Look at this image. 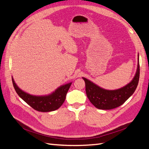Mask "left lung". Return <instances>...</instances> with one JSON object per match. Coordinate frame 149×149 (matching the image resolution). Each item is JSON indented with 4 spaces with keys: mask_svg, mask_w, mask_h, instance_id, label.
<instances>
[{
    "mask_svg": "<svg viewBox=\"0 0 149 149\" xmlns=\"http://www.w3.org/2000/svg\"><path fill=\"white\" fill-rule=\"evenodd\" d=\"M140 76V65L138 55V64L136 75L130 83L116 90H106L85 78L86 93L89 100L97 109L108 110L118 107L132 95L137 87Z\"/></svg>",
    "mask_w": 149,
    "mask_h": 149,
    "instance_id": "obj_1",
    "label": "left lung"
}]
</instances>
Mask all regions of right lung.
Wrapping results in <instances>:
<instances>
[{"mask_svg": "<svg viewBox=\"0 0 149 149\" xmlns=\"http://www.w3.org/2000/svg\"><path fill=\"white\" fill-rule=\"evenodd\" d=\"M12 83L18 95L33 109L40 112H49L58 109L63 104L67 92L71 84L70 83L61 86L48 96H35L21 90L17 86L13 78Z\"/></svg>", "mask_w": 149, "mask_h": 149, "instance_id": "1", "label": "right lung"}]
</instances>
